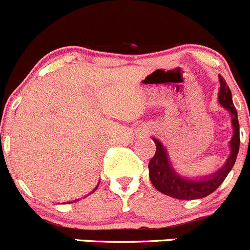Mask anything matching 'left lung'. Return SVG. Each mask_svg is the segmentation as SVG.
<instances>
[{"label":"left lung","mask_w":250,"mask_h":250,"mask_svg":"<svg viewBox=\"0 0 250 250\" xmlns=\"http://www.w3.org/2000/svg\"><path fill=\"white\" fill-rule=\"evenodd\" d=\"M219 102L225 109L229 112L232 127H233V136L229 141L231 153L225 162L224 167H220L216 172L198 180L188 179V177H184L177 174L176 170L172 167L171 162H170L167 148L163 146V143L159 140L153 137L157 150H155L154 157L150 159L149 164H148L149 179L153 186L167 196L176 199H184V201L204 198V197L212 193L215 189H217V187L224 182V180L226 179V176L236 163V158L239 150L238 115H237V110L234 108L233 102H232V93L229 85L221 76H219Z\"/></svg>","instance_id":"1"}]
</instances>
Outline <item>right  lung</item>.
Returning a JSON list of instances; mask_svg holds the SVG:
<instances>
[{"label": "right lung", "instance_id": "right-lung-1", "mask_svg": "<svg viewBox=\"0 0 250 250\" xmlns=\"http://www.w3.org/2000/svg\"><path fill=\"white\" fill-rule=\"evenodd\" d=\"M98 185H100V184H98ZM98 185H97V186H96V187H95V189H93V191H92V192H95V191H96V189H97V187H98ZM92 192H91V193H92Z\"/></svg>", "mask_w": 250, "mask_h": 250}]
</instances>
